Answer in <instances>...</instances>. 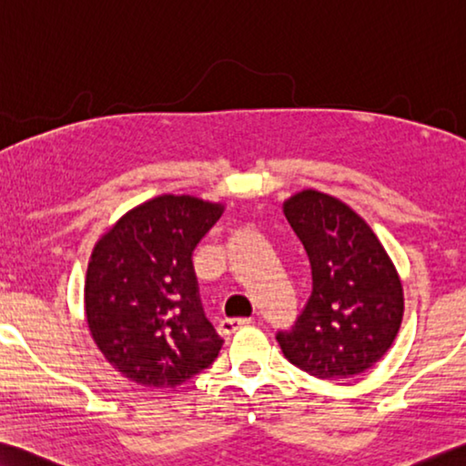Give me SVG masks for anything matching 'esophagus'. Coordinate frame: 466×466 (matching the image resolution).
I'll return each mask as SVG.
<instances>
[{
    "instance_id": "1",
    "label": "esophagus",
    "mask_w": 466,
    "mask_h": 466,
    "mask_svg": "<svg viewBox=\"0 0 466 466\" xmlns=\"http://www.w3.org/2000/svg\"><path fill=\"white\" fill-rule=\"evenodd\" d=\"M248 323H253V319H248V317H232V319H221L219 321V334H234L236 329L240 328H247Z\"/></svg>"
}]
</instances>
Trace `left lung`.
<instances>
[{
  "instance_id": "obj_1",
  "label": "left lung",
  "mask_w": 466,
  "mask_h": 466,
  "mask_svg": "<svg viewBox=\"0 0 466 466\" xmlns=\"http://www.w3.org/2000/svg\"><path fill=\"white\" fill-rule=\"evenodd\" d=\"M305 247L313 290L290 329L276 339L284 357L321 380L365 373L400 329L402 284L378 236L349 205L302 190L284 203Z\"/></svg>"
}]
</instances>
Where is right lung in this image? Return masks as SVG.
Wrapping results in <instances>:
<instances>
[{"mask_svg":"<svg viewBox=\"0 0 466 466\" xmlns=\"http://www.w3.org/2000/svg\"><path fill=\"white\" fill-rule=\"evenodd\" d=\"M224 207L164 195L127 213L95 245L85 311L95 344L124 378L176 388L218 359L224 339L207 319L193 265Z\"/></svg>","mask_w":466,"mask_h":466,"instance_id":"1","label":"right lung"}]
</instances>
